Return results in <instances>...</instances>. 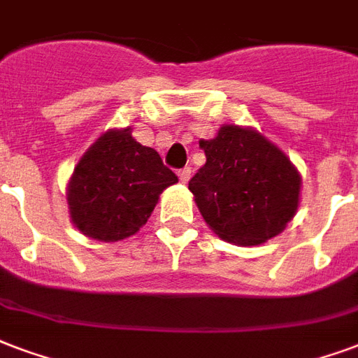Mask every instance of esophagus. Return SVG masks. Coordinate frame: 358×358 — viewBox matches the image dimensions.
Masks as SVG:
<instances>
[{
	"label": "esophagus",
	"instance_id": "34e87169",
	"mask_svg": "<svg viewBox=\"0 0 358 358\" xmlns=\"http://www.w3.org/2000/svg\"><path fill=\"white\" fill-rule=\"evenodd\" d=\"M190 173H192V169H190V168L179 169V173H177V176H179V181H181V182H189Z\"/></svg>",
	"mask_w": 358,
	"mask_h": 358
}]
</instances>
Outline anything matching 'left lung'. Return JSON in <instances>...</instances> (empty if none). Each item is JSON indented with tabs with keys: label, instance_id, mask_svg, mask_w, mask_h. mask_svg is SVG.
I'll return each instance as SVG.
<instances>
[{
	"label": "left lung",
	"instance_id": "1",
	"mask_svg": "<svg viewBox=\"0 0 358 358\" xmlns=\"http://www.w3.org/2000/svg\"><path fill=\"white\" fill-rule=\"evenodd\" d=\"M206 164L189 181L196 206L220 240L259 245L294 217L302 179L278 145L252 128L220 126L200 141Z\"/></svg>",
	"mask_w": 358,
	"mask_h": 358
}]
</instances>
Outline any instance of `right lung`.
Masks as SVG:
<instances>
[{
    "instance_id": "right-lung-1",
    "label": "right lung",
    "mask_w": 358,
    "mask_h": 358,
    "mask_svg": "<svg viewBox=\"0 0 358 358\" xmlns=\"http://www.w3.org/2000/svg\"><path fill=\"white\" fill-rule=\"evenodd\" d=\"M176 182L177 176L157 150L131 138V128L109 130L80 157L69 179L71 222L92 240L130 238Z\"/></svg>"
}]
</instances>
